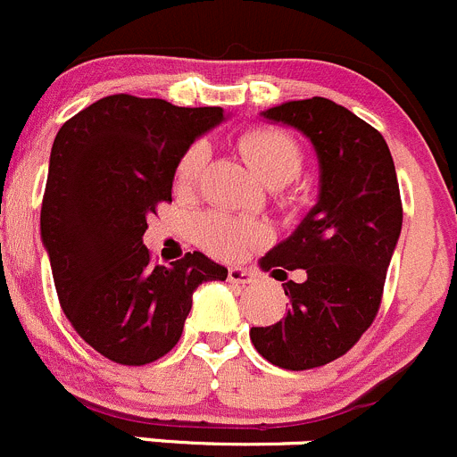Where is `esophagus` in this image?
Returning <instances> with one entry per match:
<instances>
[{"label":"esophagus","mask_w":457,"mask_h":457,"mask_svg":"<svg viewBox=\"0 0 457 457\" xmlns=\"http://www.w3.org/2000/svg\"><path fill=\"white\" fill-rule=\"evenodd\" d=\"M228 281L237 283V286H247V283H256V274L250 268H229Z\"/></svg>","instance_id":"esophagus-1"}]
</instances>
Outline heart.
<instances>
[{
  "label": "heart",
  "instance_id": "obj_1",
  "mask_svg": "<svg viewBox=\"0 0 457 457\" xmlns=\"http://www.w3.org/2000/svg\"><path fill=\"white\" fill-rule=\"evenodd\" d=\"M252 170L268 187H283L296 179L301 170V147L287 134L268 127L247 129L237 140ZM205 162V149L194 145L180 156L174 170V187L179 194H189L196 185L201 167ZM198 245L216 259H237L243 256L261 238V229L250 220L229 214H205L196 223Z\"/></svg>",
  "mask_w": 457,
  "mask_h": 457
}]
</instances>
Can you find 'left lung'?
Here are the masks:
<instances>
[{
  "instance_id": "left-lung-1",
  "label": "left lung",
  "mask_w": 457,
  "mask_h": 457,
  "mask_svg": "<svg viewBox=\"0 0 457 457\" xmlns=\"http://www.w3.org/2000/svg\"><path fill=\"white\" fill-rule=\"evenodd\" d=\"M310 138L319 158V201L299 228L261 259L283 281L290 308L281 321L252 328L261 357L308 370L346 355L378 317L384 281L402 232V198L384 136L328 97L263 111ZM301 269L306 278L290 282Z\"/></svg>"
}]
</instances>
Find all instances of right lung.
Returning <instances> with one entry per match:
<instances>
[{
    "mask_svg": "<svg viewBox=\"0 0 457 457\" xmlns=\"http://www.w3.org/2000/svg\"><path fill=\"white\" fill-rule=\"evenodd\" d=\"M220 120V106L116 93L57 131L42 241L66 319L116 364L145 366L167 355L183 335L194 290L228 278L201 252L165 268L143 245L147 216L171 201L176 162Z\"/></svg>",
    "mask_w": 457,
    "mask_h": 457,
    "instance_id": "obj_1",
    "label": "right lung"
}]
</instances>
